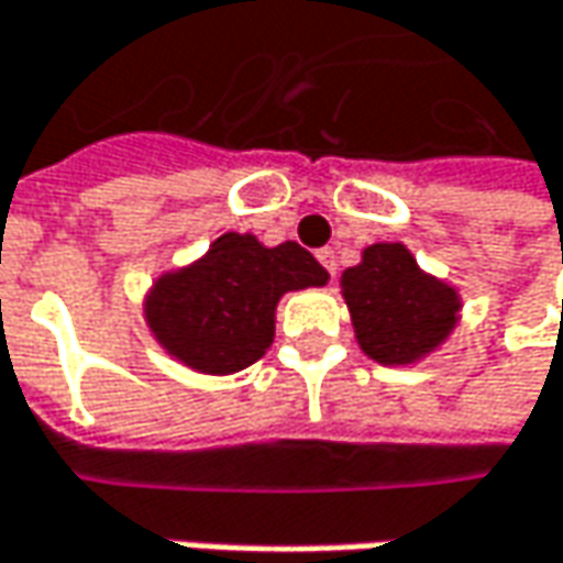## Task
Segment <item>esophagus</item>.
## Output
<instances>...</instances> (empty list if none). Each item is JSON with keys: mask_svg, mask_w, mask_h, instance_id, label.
<instances>
[{"mask_svg": "<svg viewBox=\"0 0 563 563\" xmlns=\"http://www.w3.org/2000/svg\"><path fill=\"white\" fill-rule=\"evenodd\" d=\"M318 261L324 264V271H328L330 277L336 274V255H333V249H321V252H318Z\"/></svg>", "mask_w": 563, "mask_h": 563, "instance_id": "34e87169", "label": "esophagus"}]
</instances>
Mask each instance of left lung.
<instances>
[{
    "label": "left lung",
    "instance_id": "1",
    "mask_svg": "<svg viewBox=\"0 0 563 563\" xmlns=\"http://www.w3.org/2000/svg\"><path fill=\"white\" fill-rule=\"evenodd\" d=\"M343 299L353 314L358 346L380 365H409L448 340L460 296L428 277L400 242H378L362 264L343 271Z\"/></svg>",
    "mask_w": 563,
    "mask_h": 563
}]
</instances>
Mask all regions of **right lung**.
Wrapping results in <instances>:
<instances>
[{"label":"right lung","instance_id":"obj_1","mask_svg":"<svg viewBox=\"0 0 563 563\" xmlns=\"http://www.w3.org/2000/svg\"><path fill=\"white\" fill-rule=\"evenodd\" d=\"M328 271L296 242L261 245L252 233L220 235L208 255L163 274L147 302V328L195 372L233 375L274 343L283 292L324 286Z\"/></svg>","mask_w":563,"mask_h":563}]
</instances>
